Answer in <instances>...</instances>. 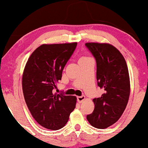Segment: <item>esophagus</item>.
<instances>
[{"mask_svg": "<svg viewBox=\"0 0 148 148\" xmlns=\"http://www.w3.org/2000/svg\"><path fill=\"white\" fill-rule=\"evenodd\" d=\"M77 101H78L79 103H82V101L85 99V97L84 96V95H82V96H79L77 97Z\"/></svg>", "mask_w": 148, "mask_h": 148, "instance_id": "esophagus-1", "label": "esophagus"}]
</instances>
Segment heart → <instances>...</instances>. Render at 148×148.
I'll list each match as a JSON object with an SVG mask.
<instances>
[{"instance_id":"heart-1","label":"heart","mask_w":148,"mask_h":148,"mask_svg":"<svg viewBox=\"0 0 148 148\" xmlns=\"http://www.w3.org/2000/svg\"><path fill=\"white\" fill-rule=\"evenodd\" d=\"M87 58V57H85V56H82V57H81V58H80V59H82V58Z\"/></svg>"}]
</instances>
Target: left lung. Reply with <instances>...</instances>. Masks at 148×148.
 <instances>
[{
  "label": "left lung",
  "instance_id": "obj_1",
  "mask_svg": "<svg viewBox=\"0 0 148 148\" xmlns=\"http://www.w3.org/2000/svg\"><path fill=\"white\" fill-rule=\"evenodd\" d=\"M85 45L96 59L97 85L104 91L93 99L95 109L87 119L95 128H106L120 119L128 104L131 90L128 66L112 44L88 42Z\"/></svg>",
  "mask_w": 148,
  "mask_h": 148
}]
</instances>
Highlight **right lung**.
<instances>
[{"instance_id":"add662e5","label":"right lung","mask_w":148,"mask_h":148,"mask_svg":"<svg viewBox=\"0 0 148 148\" xmlns=\"http://www.w3.org/2000/svg\"><path fill=\"white\" fill-rule=\"evenodd\" d=\"M77 42L44 44L33 51L23 74L25 102L33 118L50 130L63 128L76 105L75 96L54 93Z\"/></svg>"}]
</instances>
